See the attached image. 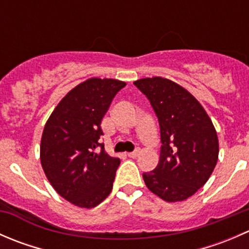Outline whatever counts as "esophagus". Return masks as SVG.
<instances>
[{
  "label": "esophagus",
  "instance_id": "obj_1",
  "mask_svg": "<svg viewBox=\"0 0 249 249\" xmlns=\"http://www.w3.org/2000/svg\"><path fill=\"white\" fill-rule=\"evenodd\" d=\"M140 149H136L135 152H131V153H127V157L129 158H137L140 155Z\"/></svg>",
  "mask_w": 249,
  "mask_h": 249
}]
</instances>
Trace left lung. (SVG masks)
I'll list each match as a JSON object with an SVG mask.
<instances>
[{
	"mask_svg": "<svg viewBox=\"0 0 249 249\" xmlns=\"http://www.w3.org/2000/svg\"><path fill=\"white\" fill-rule=\"evenodd\" d=\"M134 84L150 101L160 126L159 164L143 173L145 185L167 202L187 200L217 165L219 143L212 120L201 104L172 80L142 78Z\"/></svg>",
	"mask_w": 249,
	"mask_h": 249,
	"instance_id": "left-lung-1",
	"label": "left lung"
}]
</instances>
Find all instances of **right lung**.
Returning a JSON list of instances; mask_svg holds the SVG:
<instances>
[{
    "mask_svg": "<svg viewBox=\"0 0 249 249\" xmlns=\"http://www.w3.org/2000/svg\"><path fill=\"white\" fill-rule=\"evenodd\" d=\"M125 85L118 79L89 78L65 95L44 125L43 171L57 194L78 207H96L112 192L120 160L107 154L99 140L102 118Z\"/></svg>",
    "mask_w": 249,
    "mask_h": 249,
    "instance_id": "right-lung-1",
    "label": "right lung"
}]
</instances>
